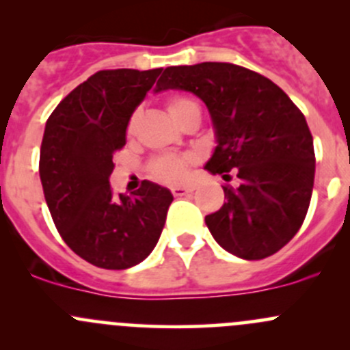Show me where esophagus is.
I'll return each mask as SVG.
<instances>
[{
    "instance_id": "34e87169",
    "label": "esophagus",
    "mask_w": 350,
    "mask_h": 350,
    "mask_svg": "<svg viewBox=\"0 0 350 350\" xmlns=\"http://www.w3.org/2000/svg\"><path fill=\"white\" fill-rule=\"evenodd\" d=\"M193 186H176V188H172V195L174 196H185L188 195V193H193Z\"/></svg>"
}]
</instances>
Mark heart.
Segmentation results:
<instances>
[{
  "mask_svg": "<svg viewBox=\"0 0 350 350\" xmlns=\"http://www.w3.org/2000/svg\"><path fill=\"white\" fill-rule=\"evenodd\" d=\"M165 109L171 115V118L174 120L176 123H181L183 118L188 115L191 109H200L195 101H191L189 98L185 96H172L165 101ZM137 118L139 115L133 113L130 116L129 123H126V133L129 135H133L137 126ZM195 157L191 154H165V155H159L150 161L149 164V171L150 174L154 176L155 179L162 183H167V185H176V183L183 181L188 172V167L193 164Z\"/></svg>",
  "mask_w": 350,
  "mask_h": 350,
  "instance_id": "heart-1",
  "label": "heart"
}]
</instances>
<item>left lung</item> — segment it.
<instances>
[{
	"label": "left lung",
	"mask_w": 350,
	"mask_h": 350,
	"mask_svg": "<svg viewBox=\"0 0 350 350\" xmlns=\"http://www.w3.org/2000/svg\"><path fill=\"white\" fill-rule=\"evenodd\" d=\"M167 90L189 91L206 105L217 147L204 169L235 171L241 181L224 186V206L204 217L218 245L245 260L283 249L305 220L315 179L303 113L273 81L228 62L167 67L154 91Z\"/></svg>",
	"instance_id": "1"
}]
</instances>
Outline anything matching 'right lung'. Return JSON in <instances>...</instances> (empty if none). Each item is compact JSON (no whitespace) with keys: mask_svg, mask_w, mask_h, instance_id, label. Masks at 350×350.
Returning <instances> with one entry per match:
<instances>
[{"mask_svg":"<svg viewBox=\"0 0 350 350\" xmlns=\"http://www.w3.org/2000/svg\"><path fill=\"white\" fill-rule=\"evenodd\" d=\"M162 69L100 70L70 91L45 123L42 188L52 220L79 257L103 269H129L154 250L172 193L144 181L133 196L113 195V154L126 123Z\"/></svg>","mask_w":350,"mask_h":350,"instance_id":"obj_1","label":"right lung"}]
</instances>
